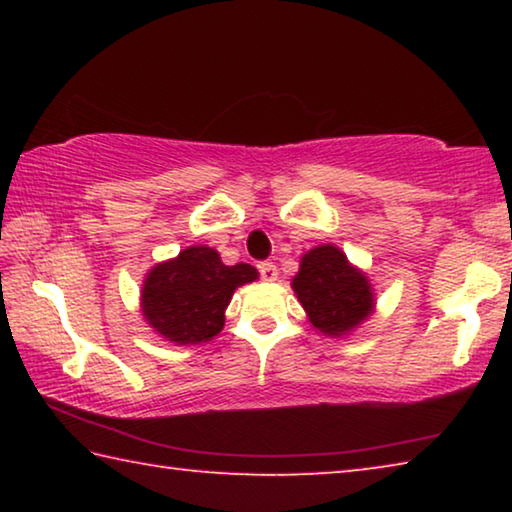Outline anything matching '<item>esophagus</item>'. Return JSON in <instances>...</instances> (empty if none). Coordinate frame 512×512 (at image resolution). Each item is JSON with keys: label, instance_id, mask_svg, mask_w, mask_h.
Returning <instances> with one entry per match:
<instances>
[{"label": "esophagus", "instance_id": "esophagus-1", "mask_svg": "<svg viewBox=\"0 0 512 512\" xmlns=\"http://www.w3.org/2000/svg\"><path fill=\"white\" fill-rule=\"evenodd\" d=\"M257 268H259V275H262V280L266 282H273L277 277V266L273 262H262Z\"/></svg>", "mask_w": 512, "mask_h": 512}]
</instances>
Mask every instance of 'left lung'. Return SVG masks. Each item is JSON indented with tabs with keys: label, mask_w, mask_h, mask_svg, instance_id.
<instances>
[{
	"label": "left lung",
	"mask_w": 512,
	"mask_h": 512,
	"mask_svg": "<svg viewBox=\"0 0 512 512\" xmlns=\"http://www.w3.org/2000/svg\"><path fill=\"white\" fill-rule=\"evenodd\" d=\"M291 284L311 325L329 336L350 332L370 316L375 305L366 275L350 266L348 257L329 244L302 257L300 271Z\"/></svg>",
	"instance_id": "left-lung-1"
}]
</instances>
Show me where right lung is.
I'll list each match as a JSON object with an SVG mask.
<instances>
[{
    "label": "right lung",
    "mask_w": 512,
    "mask_h": 512,
    "mask_svg": "<svg viewBox=\"0 0 512 512\" xmlns=\"http://www.w3.org/2000/svg\"><path fill=\"white\" fill-rule=\"evenodd\" d=\"M257 280L250 264L225 266L216 250L192 246L149 273L142 291V311L167 341L203 343L221 332L232 293Z\"/></svg>",
    "instance_id": "obj_1"
}]
</instances>
